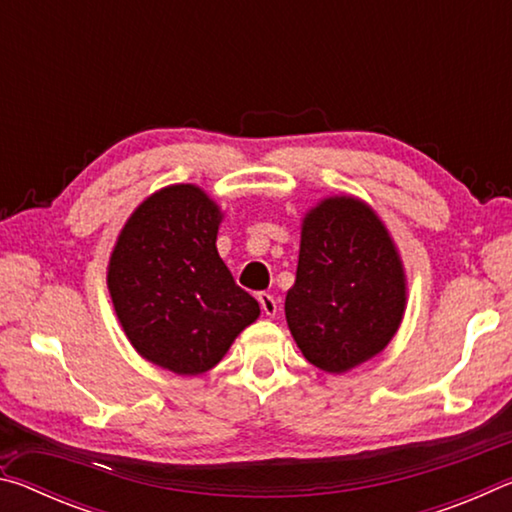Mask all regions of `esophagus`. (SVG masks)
Instances as JSON below:
<instances>
[{"label": "esophagus", "instance_id": "34e87169", "mask_svg": "<svg viewBox=\"0 0 512 512\" xmlns=\"http://www.w3.org/2000/svg\"><path fill=\"white\" fill-rule=\"evenodd\" d=\"M257 300H259V305H262V311L268 318H273L277 314V302H275L271 293H259Z\"/></svg>", "mask_w": 512, "mask_h": 512}]
</instances>
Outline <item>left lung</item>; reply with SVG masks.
Returning <instances> with one entry per match:
<instances>
[{"mask_svg": "<svg viewBox=\"0 0 512 512\" xmlns=\"http://www.w3.org/2000/svg\"><path fill=\"white\" fill-rule=\"evenodd\" d=\"M404 311V262L372 205L336 194L309 207L284 314L311 366L343 375L377 357L393 341Z\"/></svg>", "mask_w": 512, "mask_h": 512, "instance_id": "1", "label": "left lung"}]
</instances>
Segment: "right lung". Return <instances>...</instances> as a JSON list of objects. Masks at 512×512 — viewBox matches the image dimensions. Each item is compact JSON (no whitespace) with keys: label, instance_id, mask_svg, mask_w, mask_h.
Returning <instances> with one entry per match:
<instances>
[{"label":"right lung","instance_id":"add662e5","mask_svg":"<svg viewBox=\"0 0 512 512\" xmlns=\"http://www.w3.org/2000/svg\"><path fill=\"white\" fill-rule=\"evenodd\" d=\"M219 203L198 185L146 196L119 230L108 262L112 307L135 352L173 375L212 370L259 318L216 250Z\"/></svg>","mask_w":512,"mask_h":512}]
</instances>
